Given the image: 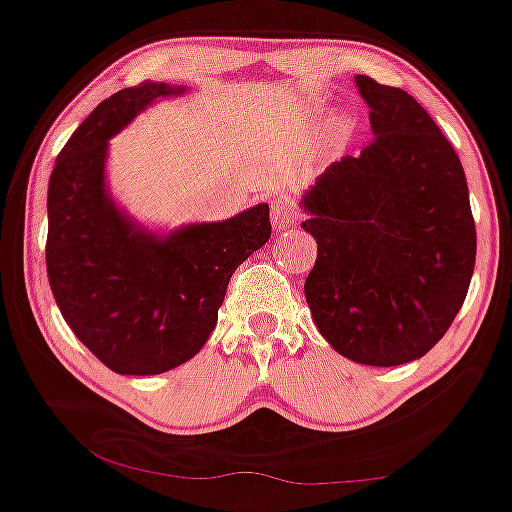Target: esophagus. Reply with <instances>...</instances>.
Masks as SVG:
<instances>
[{
  "label": "esophagus",
  "mask_w": 512,
  "mask_h": 512,
  "mask_svg": "<svg viewBox=\"0 0 512 512\" xmlns=\"http://www.w3.org/2000/svg\"><path fill=\"white\" fill-rule=\"evenodd\" d=\"M295 217H298V209H295L293 202L288 200H274L272 202V224L274 231H283L293 224Z\"/></svg>",
  "instance_id": "1"
}]
</instances>
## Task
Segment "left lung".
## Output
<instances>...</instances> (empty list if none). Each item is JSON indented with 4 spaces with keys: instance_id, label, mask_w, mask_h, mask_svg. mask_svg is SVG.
<instances>
[{
    "instance_id": "left-lung-1",
    "label": "left lung",
    "mask_w": 512,
    "mask_h": 512,
    "mask_svg": "<svg viewBox=\"0 0 512 512\" xmlns=\"http://www.w3.org/2000/svg\"><path fill=\"white\" fill-rule=\"evenodd\" d=\"M374 140L303 195L317 240L305 298L319 334L360 365L427 355L465 303L477 231L465 171L405 90L355 76Z\"/></svg>"
}]
</instances>
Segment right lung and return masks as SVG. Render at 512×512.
Masks as SVG:
<instances>
[{
	"mask_svg": "<svg viewBox=\"0 0 512 512\" xmlns=\"http://www.w3.org/2000/svg\"><path fill=\"white\" fill-rule=\"evenodd\" d=\"M183 92L150 80L114 92L76 128L49 176V286L78 341L116 374H162L200 353L233 272L272 236L267 202L174 231L147 229L116 205L109 138Z\"/></svg>",
	"mask_w": 512,
	"mask_h": 512,
	"instance_id": "1",
	"label": "right lung"
}]
</instances>
